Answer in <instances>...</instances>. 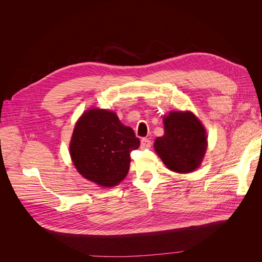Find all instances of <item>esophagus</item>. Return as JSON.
Returning <instances> with one entry per match:
<instances>
[{"label": "esophagus", "instance_id": "obj_1", "mask_svg": "<svg viewBox=\"0 0 262 262\" xmlns=\"http://www.w3.org/2000/svg\"><path fill=\"white\" fill-rule=\"evenodd\" d=\"M150 144H152V142H150V140L148 138L141 139V147L142 148H148V147H150Z\"/></svg>", "mask_w": 262, "mask_h": 262}]
</instances>
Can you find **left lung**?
<instances>
[{
  "mask_svg": "<svg viewBox=\"0 0 262 262\" xmlns=\"http://www.w3.org/2000/svg\"><path fill=\"white\" fill-rule=\"evenodd\" d=\"M164 136L155 140V149L171 171L189 173L200 167L207 137L192 113H170L163 119Z\"/></svg>",
  "mask_w": 262,
  "mask_h": 262,
  "instance_id": "obj_1",
  "label": "left lung"
}]
</instances>
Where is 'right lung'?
I'll return each mask as SVG.
<instances>
[{
    "label": "right lung",
    "instance_id": "add662e5",
    "mask_svg": "<svg viewBox=\"0 0 262 262\" xmlns=\"http://www.w3.org/2000/svg\"><path fill=\"white\" fill-rule=\"evenodd\" d=\"M140 146L133 128L115 113L90 109L76 123L70 154L77 171L102 187L118 185L129 170L130 153Z\"/></svg>",
    "mask_w": 262,
    "mask_h": 262
}]
</instances>
